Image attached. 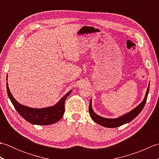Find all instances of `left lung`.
I'll list each match as a JSON object with an SVG mask.
<instances>
[{
	"label": "left lung",
	"instance_id": "8db88e82",
	"mask_svg": "<svg viewBox=\"0 0 159 159\" xmlns=\"http://www.w3.org/2000/svg\"><path fill=\"white\" fill-rule=\"evenodd\" d=\"M149 89H150V83H149V85H148L147 92L146 93V96H145V98L143 100V102L141 104H139L136 108H134V109L132 110L130 112L125 114L124 116H121L120 117L116 118V119H107V118H104L102 117L98 116L96 113H94V111L92 109V100H90V103L89 106V113L90 116L95 122L101 125V126L107 127V128H116V127L120 126L123 124L130 122V121L134 120V118H135L138 115L141 113V111L143 109V107L145 106V104H146V100H147L148 92H149Z\"/></svg>",
	"mask_w": 159,
	"mask_h": 159
}]
</instances>
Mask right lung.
Wrapping results in <instances>:
<instances>
[{"label":"right lung","mask_w":159,"mask_h":159,"mask_svg":"<svg viewBox=\"0 0 159 159\" xmlns=\"http://www.w3.org/2000/svg\"><path fill=\"white\" fill-rule=\"evenodd\" d=\"M7 91L10 100L18 113L29 123L37 125L52 124L61 119L65 111V107H64L65 101L67 96L72 92V90L67 92L55 106L42 108V109H33V108L22 105L17 102L10 92L7 83Z\"/></svg>","instance_id":"1"}]
</instances>
